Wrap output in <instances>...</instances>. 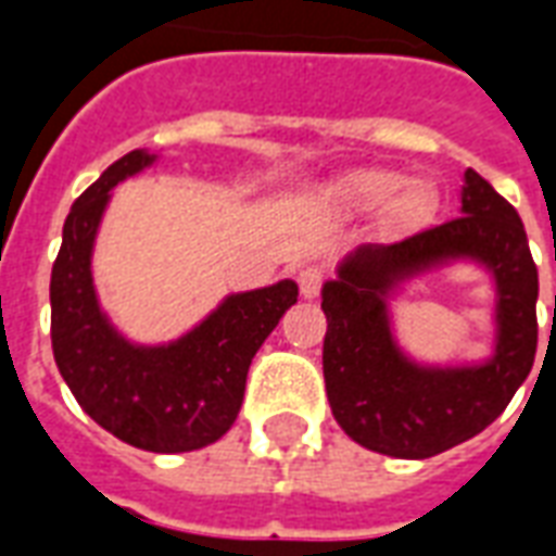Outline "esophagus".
<instances>
[{"instance_id":"1","label":"esophagus","mask_w":556,"mask_h":556,"mask_svg":"<svg viewBox=\"0 0 556 556\" xmlns=\"http://www.w3.org/2000/svg\"><path fill=\"white\" fill-rule=\"evenodd\" d=\"M298 286H301L303 298H306V301H313V298H318L321 286H325V270L315 265L303 267L301 274H298Z\"/></svg>"}]
</instances>
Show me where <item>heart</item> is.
<instances>
[{
    "instance_id": "obj_1",
    "label": "heart",
    "mask_w": 556,
    "mask_h": 556,
    "mask_svg": "<svg viewBox=\"0 0 556 556\" xmlns=\"http://www.w3.org/2000/svg\"><path fill=\"white\" fill-rule=\"evenodd\" d=\"M337 199L342 205L372 211L384 205L387 226L408 231L422 226L434 214V193L426 181H405L393 169L349 172L337 184Z\"/></svg>"
}]
</instances>
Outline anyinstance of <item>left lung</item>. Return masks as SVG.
Listing matches in <instances>:
<instances>
[{"label": "left lung", "mask_w": 556, "mask_h": 556, "mask_svg": "<svg viewBox=\"0 0 556 556\" xmlns=\"http://www.w3.org/2000/svg\"><path fill=\"white\" fill-rule=\"evenodd\" d=\"M458 257L495 277V354L473 367H422L397 349L389 294L405 278ZM536 298L525 223L482 175L467 169L462 217L399 243H363L321 289L325 387L342 431L393 458H431L479 434L533 369Z\"/></svg>", "instance_id": "8db88e82"}]
</instances>
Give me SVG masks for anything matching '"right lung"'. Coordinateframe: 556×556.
Wrapping results in <instances>:
<instances>
[{"label":"right lung","instance_id":"add662e5","mask_svg":"<svg viewBox=\"0 0 556 556\" xmlns=\"http://www.w3.org/2000/svg\"><path fill=\"white\" fill-rule=\"evenodd\" d=\"M142 148L115 160L71 205L50 277V337L59 372L98 426L148 453H190L219 441L238 419L247 372L298 286L229 294L202 325L169 345H134L110 318L91 282V250L110 193L151 166Z\"/></svg>","mask_w":556,"mask_h":556}]
</instances>
